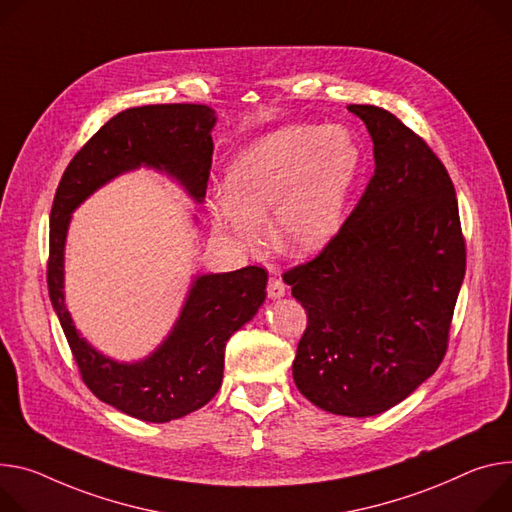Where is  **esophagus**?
I'll use <instances>...</instances> for the list:
<instances>
[{"mask_svg": "<svg viewBox=\"0 0 512 512\" xmlns=\"http://www.w3.org/2000/svg\"><path fill=\"white\" fill-rule=\"evenodd\" d=\"M267 296L271 300H280L282 296H286V284L282 282V277L271 275L269 282H267Z\"/></svg>", "mask_w": 512, "mask_h": 512, "instance_id": "1", "label": "esophagus"}]
</instances>
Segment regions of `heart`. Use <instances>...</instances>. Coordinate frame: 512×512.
Wrapping results in <instances>:
<instances>
[{"label": "heart", "instance_id": "b5f03b06", "mask_svg": "<svg viewBox=\"0 0 512 512\" xmlns=\"http://www.w3.org/2000/svg\"><path fill=\"white\" fill-rule=\"evenodd\" d=\"M357 147L341 128L288 126L241 151L212 198L214 226L243 249L271 237L286 255L302 257L327 243L357 169Z\"/></svg>", "mask_w": 512, "mask_h": 512}]
</instances>
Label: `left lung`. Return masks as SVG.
<instances>
[{
	"label": "left lung",
	"mask_w": 512,
	"mask_h": 512,
	"mask_svg": "<svg viewBox=\"0 0 512 512\" xmlns=\"http://www.w3.org/2000/svg\"><path fill=\"white\" fill-rule=\"evenodd\" d=\"M374 143L376 169L337 235L284 273L308 324L292 363L314 406L374 416L441 365L466 275L453 181L392 112L347 106Z\"/></svg>",
	"instance_id": "1"
}]
</instances>
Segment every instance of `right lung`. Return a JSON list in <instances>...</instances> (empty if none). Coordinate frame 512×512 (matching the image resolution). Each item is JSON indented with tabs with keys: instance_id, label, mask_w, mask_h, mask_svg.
<instances>
[{
	"instance_id": "1",
	"label": "right lung",
	"mask_w": 512,
	"mask_h": 512,
	"mask_svg": "<svg viewBox=\"0 0 512 512\" xmlns=\"http://www.w3.org/2000/svg\"><path fill=\"white\" fill-rule=\"evenodd\" d=\"M214 110L202 104L128 108L110 118L67 165L51 208L46 284L83 384L102 402L147 423H169L208 404L222 384L226 341L265 300L267 271L249 265L200 275L171 335L145 361L118 363L79 337L63 296V251L71 212L112 177L149 165L202 202L214 143Z\"/></svg>"
}]
</instances>
